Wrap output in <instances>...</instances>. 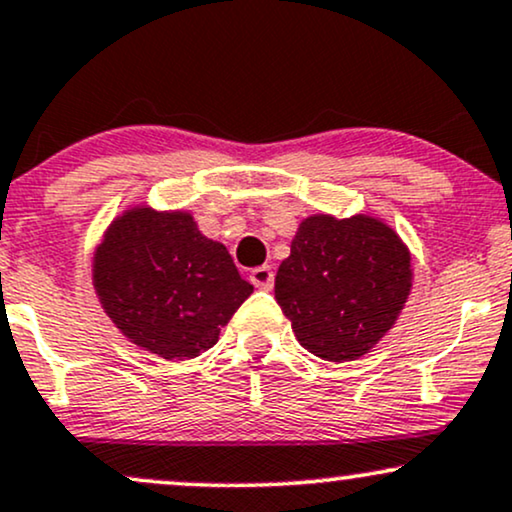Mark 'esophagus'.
I'll return each instance as SVG.
<instances>
[{
	"label": "esophagus",
	"instance_id": "1",
	"mask_svg": "<svg viewBox=\"0 0 512 512\" xmlns=\"http://www.w3.org/2000/svg\"><path fill=\"white\" fill-rule=\"evenodd\" d=\"M250 281H252V286L260 288V291H272V286H274V272H272V267H257V269H252V272H250Z\"/></svg>",
	"mask_w": 512,
	"mask_h": 512
}]
</instances>
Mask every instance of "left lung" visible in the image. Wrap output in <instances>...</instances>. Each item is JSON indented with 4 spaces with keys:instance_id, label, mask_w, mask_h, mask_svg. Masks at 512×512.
<instances>
[{
    "instance_id": "1",
    "label": "left lung",
    "mask_w": 512,
    "mask_h": 512,
    "mask_svg": "<svg viewBox=\"0 0 512 512\" xmlns=\"http://www.w3.org/2000/svg\"><path fill=\"white\" fill-rule=\"evenodd\" d=\"M410 248L374 214H310L281 262L274 298L298 343L329 362L367 355L396 324L412 288Z\"/></svg>"
}]
</instances>
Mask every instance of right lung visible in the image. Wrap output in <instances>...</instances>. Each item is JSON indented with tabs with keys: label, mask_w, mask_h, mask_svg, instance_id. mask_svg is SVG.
<instances>
[{
	"label": "right lung",
	"mask_w": 512,
	"mask_h": 512,
	"mask_svg": "<svg viewBox=\"0 0 512 512\" xmlns=\"http://www.w3.org/2000/svg\"><path fill=\"white\" fill-rule=\"evenodd\" d=\"M92 288L121 336L171 362L212 348L252 293L226 245L197 229L188 209L145 202L102 231Z\"/></svg>",
	"instance_id": "add662e5"
}]
</instances>
